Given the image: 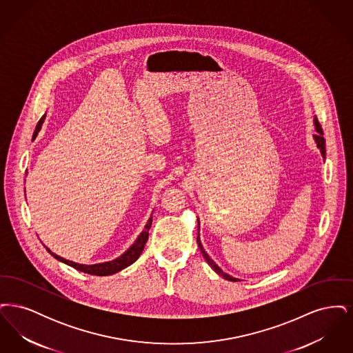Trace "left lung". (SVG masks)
<instances>
[{
    "instance_id": "left-lung-1",
    "label": "left lung",
    "mask_w": 353,
    "mask_h": 353,
    "mask_svg": "<svg viewBox=\"0 0 353 353\" xmlns=\"http://www.w3.org/2000/svg\"><path fill=\"white\" fill-rule=\"evenodd\" d=\"M315 127H316L318 134H314V137H315V140H316L318 148H319L320 152H321L323 157H325V140H324V137H323V128H321V125H320L318 118H315ZM199 230H200V222H199ZM197 243H199V248H200V250H201L202 256L206 259L208 265H209L212 269L214 270L219 275H221V276H222L223 279H226V281H232V282H236V281H238L236 278H233V276H230V275L225 274V272H223L222 270L219 269V266L212 261V258L205 252L203 248H202L201 241H200V234L197 235Z\"/></svg>"
}]
</instances>
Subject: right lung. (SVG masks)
Here are the masks:
<instances>
[{"label":"right lung","instance_id":"right-lung-1","mask_svg":"<svg viewBox=\"0 0 353 353\" xmlns=\"http://www.w3.org/2000/svg\"><path fill=\"white\" fill-rule=\"evenodd\" d=\"M43 119H45V115L39 119V121H38V124H37V127H35V131H34L33 139L37 136V134H38V131L41 130V125H42V123H43ZM151 225L152 217L148 219V223L145 225L144 232L137 238V241L134 242V245H132L127 252H124L121 256H119L118 259L111 261V262H105V263H98V265L85 266V265H79V263H74V262H71V261H66V259H63V258L55 255L54 252H51L48 248H46V250L50 252L51 255H52L55 259H58V261L66 263L68 266H71V268H74V269L78 270V271H82V272L90 274V275H98V276L112 275V274L118 272L120 270L125 269V268H128L130 265H132L134 261L140 256V254L144 250V246H145V243H147V241H148V235H150L148 230L151 229Z\"/></svg>","mask_w":353,"mask_h":353}]
</instances>
